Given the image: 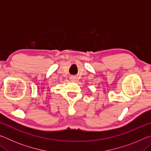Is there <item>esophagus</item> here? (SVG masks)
I'll list each match as a JSON object with an SVG mask.
<instances>
[{
  "label": "esophagus",
  "instance_id": "obj_1",
  "mask_svg": "<svg viewBox=\"0 0 151 151\" xmlns=\"http://www.w3.org/2000/svg\"><path fill=\"white\" fill-rule=\"evenodd\" d=\"M70 81L73 82H75L76 81V78L74 77V76H72V77H70Z\"/></svg>",
  "mask_w": 151,
  "mask_h": 151
}]
</instances>
